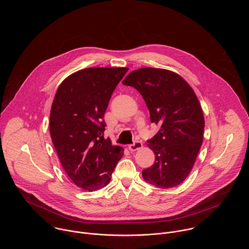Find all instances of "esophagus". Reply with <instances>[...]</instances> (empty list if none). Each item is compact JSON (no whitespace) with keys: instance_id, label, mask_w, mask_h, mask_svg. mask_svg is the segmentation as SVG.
Instances as JSON below:
<instances>
[{"instance_id":"obj_1","label":"esophagus","mask_w":249,"mask_h":249,"mask_svg":"<svg viewBox=\"0 0 249 249\" xmlns=\"http://www.w3.org/2000/svg\"><path fill=\"white\" fill-rule=\"evenodd\" d=\"M142 146V142L141 141H135L133 143L129 144L128 148L131 150V151H135L137 149H140Z\"/></svg>"}]
</instances>
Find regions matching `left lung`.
Instances as JSON below:
<instances>
[{
  "label": "left lung",
  "mask_w": 249,
  "mask_h": 249,
  "mask_svg": "<svg viewBox=\"0 0 249 249\" xmlns=\"http://www.w3.org/2000/svg\"><path fill=\"white\" fill-rule=\"evenodd\" d=\"M123 84L142 95L151 123L160 125L147 140L155 161L142 178L158 188L178 186L189 176L203 140L204 117L194 90L178 73L155 68L132 71Z\"/></svg>",
  "instance_id": "obj_1"
}]
</instances>
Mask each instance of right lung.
Segmentation results:
<instances>
[{"label":"right lung","instance_id":"add662e5","mask_svg":"<svg viewBox=\"0 0 249 249\" xmlns=\"http://www.w3.org/2000/svg\"><path fill=\"white\" fill-rule=\"evenodd\" d=\"M127 68H88L58 87L50 116V132L60 163L79 188L106 187L124 148L106 140L104 120L109 100Z\"/></svg>","mask_w":249,"mask_h":249}]
</instances>
